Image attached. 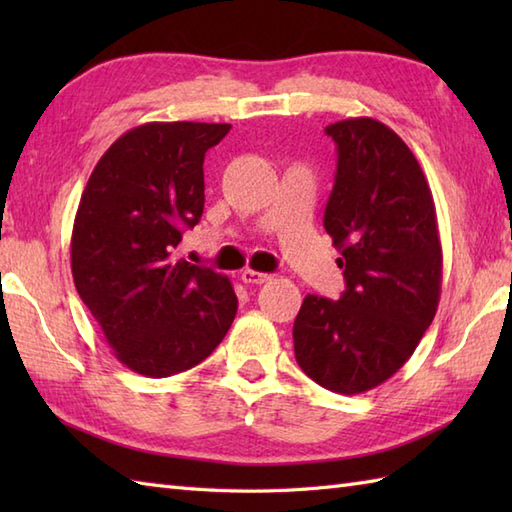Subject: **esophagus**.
I'll list each match as a JSON object with an SVG mask.
<instances>
[{
	"mask_svg": "<svg viewBox=\"0 0 512 512\" xmlns=\"http://www.w3.org/2000/svg\"><path fill=\"white\" fill-rule=\"evenodd\" d=\"M273 277H270L268 273H257V270H244L242 273V281L244 284H266V281H270Z\"/></svg>",
	"mask_w": 512,
	"mask_h": 512,
	"instance_id": "34e87169",
	"label": "esophagus"
}]
</instances>
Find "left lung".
Returning a JSON list of instances; mask_svg holds the SVG:
<instances>
[{
	"label": "left lung",
	"mask_w": 512,
	"mask_h": 512,
	"mask_svg": "<svg viewBox=\"0 0 512 512\" xmlns=\"http://www.w3.org/2000/svg\"><path fill=\"white\" fill-rule=\"evenodd\" d=\"M336 173L323 226L341 257L339 301L308 295L292 328L299 367L336 394L374 389L409 361L436 317L442 246L427 178L374 118L325 127Z\"/></svg>",
	"instance_id": "left-lung-1"
}]
</instances>
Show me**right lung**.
Segmentation results:
<instances>
[{
	"label": "right lung",
	"instance_id": "right-lung-1",
	"mask_svg": "<svg viewBox=\"0 0 512 512\" xmlns=\"http://www.w3.org/2000/svg\"><path fill=\"white\" fill-rule=\"evenodd\" d=\"M226 123H145L96 162L72 228V277L116 358L165 378L202 363L235 319L228 277L176 259L204 211V154Z\"/></svg>",
	"mask_w": 512,
	"mask_h": 512
}]
</instances>
